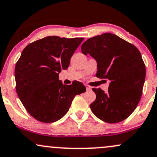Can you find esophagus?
I'll use <instances>...</instances> for the list:
<instances>
[{
	"label": "esophagus",
	"mask_w": 157,
	"mask_h": 157,
	"mask_svg": "<svg viewBox=\"0 0 157 157\" xmlns=\"http://www.w3.org/2000/svg\"><path fill=\"white\" fill-rule=\"evenodd\" d=\"M85 86H86V90H87V91H91V90H92V88L91 87V86H89L85 85Z\"/></svg>",
	"instance_id": "1"
}]
</instances>
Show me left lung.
<instances>
[{
    "mask_svg": "<svg viewBox=\"0 0 157 157\" xmlns=\"http://www.w3.org/2000/svg\"><path fill=\"white\" fill-rule=\"evenodd\" d=\"M81 51L97 62V77L110 80L106 92L92 89L96 94L90 104L92 113L106 123L126 119L140 101L145 80V65L139 51L109 33L87 39Z\"/></svg>",
    "mask_w": 157,
    "mask_h": 157,
    "instance_id": "1",
    "label": "left lung"
}]
</instances>
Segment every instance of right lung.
Segmentation results:
<instances>
[{"mask_svg": "<svg viewBox=\"0 0 157 157\" xmlns=\"http://www.w3.org/2000/svg\"><path fill=\"white\" fill-rule=\"evenodd\" d=\"M83 38L47 36L28 44L15 65L16 92L27 111L44 123L61 119L68 113L74 98L86 92L82 82L63 85L62 70Z\"/></svg>", "mask_w": 157, "mask_h": 157, "instance_id": "add662e5", "label": "right lung"}]
</instances>
